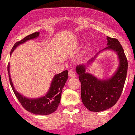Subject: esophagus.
Wrapping results in <instances>:
<instances>
[{
  "label": "esophagus",
  "mask_w": 135,
  "mask_h": 135,
  "mask_svg": "<svg viewBox=\"0 0 135 135\" xmlns=\"http://www.w3.org/2000/svg\"><path fill=\"white\" fill-rule=\"evenodd\" d=\"M68 74H69V76H70V78H75V77L76 76V75H75V71L72 70H70V71H69Z\"/></svg>",
  "instance_id": "obj_1"
}]
</instances>
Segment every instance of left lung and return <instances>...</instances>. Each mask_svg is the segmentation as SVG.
<instances>
[{
    "mask_svg": "<svg viewBox=\"0 0 135 135\" xmlns=\"http://www.w3.org/2000/svg\"><path fill=\"white\" fill-rule=\"evenodd\" d=\"M107 39L108 46L104 50L115 51L120 61L119 68L112 78L107 80H99L85 72V65H78L76 68L81 82L82 102L86 108L93 112L105 111L116 104L123 91L127 74V59L121 44L116 38L107 36ZM93 60L92 58L88 64Z\"/></svg>",
    "mask_w": 135,
    "mask_h": 135,
    "instance_id": "8db88e82",
    "label": "left lung"
}]
</instances>
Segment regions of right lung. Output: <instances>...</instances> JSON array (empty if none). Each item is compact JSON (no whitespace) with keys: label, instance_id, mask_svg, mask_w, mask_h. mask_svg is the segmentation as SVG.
Listing matches in <instances>:
<instances>
[{"label":"right lung","instance_id":"obj_1","mask_svg":"<svg viewBox=\"0 0 135 135\" xmlns=\"http://www.w3.org/2000/svg\"><path fill=\"white\" fill-rule=\"evenodd\" d=\"M39 32H34L26 36L21 40L16 42L11 50V54L19 44H21L27 40L36 38L39 36ZM7 70L8 73L9 81L12 90L22 106L26 111L36 115H45L52 113L57 109L60 102L62 89L66 81L68 80V72L67 70L55 75L54 79H52L49 91L45 96L38 99H28L18 93L15 89L11 80L9 72V64L7 67Z\"/></svg>","mask_w":135,"mask_h":135}]
</instances>
